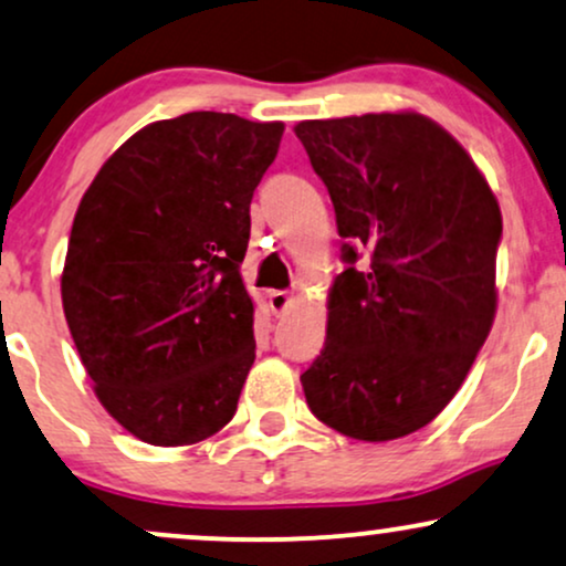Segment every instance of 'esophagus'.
Returning <instances> with one entry per match:
<instances>
[{"label": "esophagus", "mask_w": 566, "mask_h": 566, "mask_svg": "<svg viewBox=\"0 0 566 566\" xmlns=\"http://www.w3.org/2000/svg\"><path fill=\"white\" fill-rule=\"evenodd\" d=\"M290 305H292V295H290V292H284V290L269 292V308H271V313H276V316H282V313L290 311Z\"/></svg>", "instance_id": "obj_1"}]
</instances>
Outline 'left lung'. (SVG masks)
I'll return each mask as SVG.
<instances>
[{
    "mask_svg": "<svg viewBox=\"0 0 566 566\" xmlns=\"http://www.w3.org/2000/svg\"><path fill=\"white\" fill-rule=\"evenodd\" d=\"M348 269L329 290L326 343L303 374L313 417L366 442L421 430L451 403L499 305L501 208L446 128L427 115L301 120ZM358 252H369L364 270Z\"/></svg>",
    "mask_w": 566,
    "mask_h": 566,
    "instance_id": "1",
    "label": "left lung"
}]
</instances>
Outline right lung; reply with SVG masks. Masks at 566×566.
Segmentation results:
<instances>
[{
  "instance_id": "add662e5",
  "label": "right lung",
  "mask_w": 566,
  "mask_h": 566,
  "mask_svg": "<svg viewBox=\"0 0 566 566\" xmlns=\"http://www.w3.org/2000/svg\"><path fill=\"white\" fill-rule=\"evenodd\" d=\"M282 134L231 113L155 120L81 197L65 322L99 403L142 442L192 446L234 417L255 360L250 200Z\"/></svg>"
}]
</instances>
